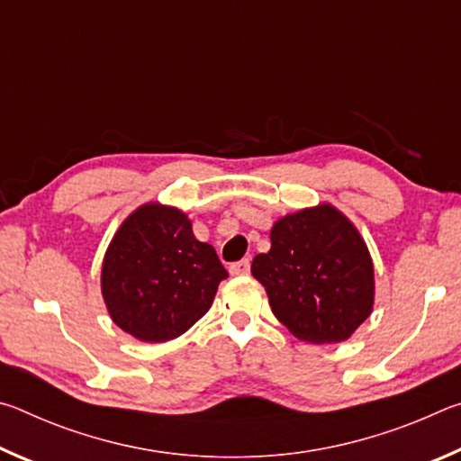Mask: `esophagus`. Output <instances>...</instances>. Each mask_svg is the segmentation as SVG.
<instances>
[{
    "label": "esophagus",
    "mask_w": 461,
    "mask_h": 461,
    "mask_svg": "<svg viewBox=\"0 0 461 461\" xmlns=\"http://www.w3.org/2000/svg\"><path fill=\"white\" fill-rule=\"evenodd\" d=\"M230 272H231L233 276L248 275V272H249V260H248V258H244V260H240V262H233L231 267H230Z\"/></svg>",
    "instance_id": "obj_1"
}]
</instances>
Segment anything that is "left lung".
<instances>
[{"mask_svg": "<svg viewBox=\"0 0 461 461\" xmlns=\"http://www.w3.org/2000/svg\"><path fill=\"white\" fill-rule=\"evenodd\" d=\"M270 252L252 275L268 294L272 313L294 338L343 341L374 305V267L360 233L331 205L303 209L275 223Z\"/></svg>", "mask_w": 461, "mask_h": 461, "instance_id": "1", "label": "left lung"}]
</instances>
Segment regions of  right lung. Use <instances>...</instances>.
<instances>
[{"instance_id":"add662e5","label":"right lung","mask_w":461,"mask_h":461,"mask_svg":"<svg viewBox=\"0 0 461 461\" xmlns=\"http://www.w3.org/2000/svg\"><path fill=\"white\" fill-rule=\"evenodd\" d=\"M228 270L213 246L193 236L173 207L136 209L115 233L101 268V291L115 325L150 343L185 333L212 307Z\"/></svg>"}]
</instances>
